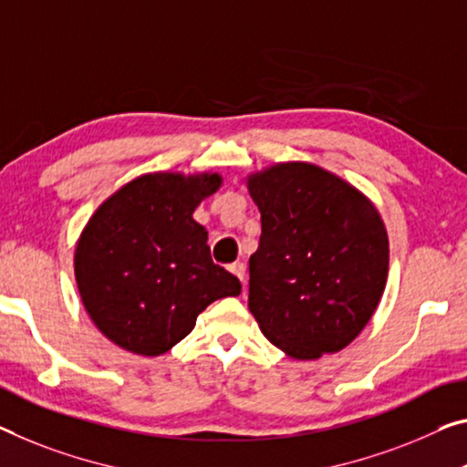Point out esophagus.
Returning <instances> with one entry per match:
<instances>
[{
  "label": "esophagus",
  "instance_id": "obj_1",
  "mask_svg": "<svg viewBox=\"0 0 467 467\" xmlns=\"http://www.w3.org/2000/svg\"><path fill=\"white\" fill-rule=\"evenodd\" d=\"M229 271H232V274H234L235 277H238L242 284L246 282V279H244V275H246V265H244V263H240V261H238V263L229 265Z\"/></svg>",
  "mask_w": 467,
  "mask_h": 467
}]
</instances>
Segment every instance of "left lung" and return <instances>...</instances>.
<instances>
[{
	"label": "left lung",
	"mask_w": 467,
	"mask_h": 467,
	"mask_svg": "<svg viewBox=\"0 0 467 467\" xmlns=\"http://www.w3.org/2000/svg\"><path fill=\"white\" fill-rule=\"evenodd\" d=\"M261 211L248 308L271 344L298 361L348 347L389 277V235L368 196L311 162L246 179Z\"/></svg>",
	"instance_id": "left-lung-1"
}]
</instances>
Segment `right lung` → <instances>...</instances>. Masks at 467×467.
<instances>
[{"label":"right lung","instance_id":"1","mask_svg":"<svg viewBox=\"0 0 467 467\" xmlns=\"http://www.w3.org/2000/svg\"><path fill=\"white\" fill-rule=\"evenodd\" d=\"M221 175L148 173L112 193L85 225L75 277L85 311L129 353L159 357L188 336L214 300L238 296L240 279L213 263L193 211Z\"/></svg>","mask_w":467,"mask_h":467}]
</instances>
